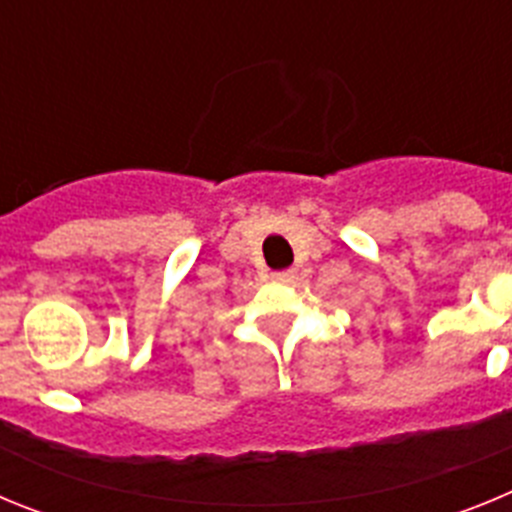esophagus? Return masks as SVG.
<instances>
[{
    "label": "esophagus",
    "instance_id": "1",
    "mask_svg": "<svg viewBox=\"0 0 512 512\" xmlns=\"http://www.w3.org/2000/svg\"><path fill=\"white\" fill-rule=\"evenodd\" d=\"M292 277H295V271H289V269L274 271V274H271V279H274V282H289Z\"/></svg>",
    "mask_w": 512,
    "mask_h": 512
}]
</instances>
